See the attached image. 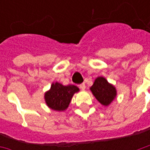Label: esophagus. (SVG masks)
<instances>
[{
  "label": "esophagus",
  "instance_id": "esophagus-1",
  "mask_svg": "<svg viewBox=\"0 0 150 150\" xmlns=\"http://www.w3.org/2000/svg\"><path fill=\"white\" fill-rule=\"evenodd\" d=\"M85 88H86V86H85V83H81V84L79 85V88L81 89L82 91H84Z\"/></svg>",
  "mask_w": 150,
  "mask_h": 150
}]
</instances>
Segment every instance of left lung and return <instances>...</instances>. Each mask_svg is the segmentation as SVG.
Returning a JSON list of instances; mask_svg holds the SVG:
<instances>
[{"mask_svg":"<svg viewBox=\"0 0 150 150\" xmlns=\"http://www.w3.org/2000/svg\"><path fill=\"white\" fill-rule=\"evenodd\" d=\"M90 90L96 99L105 107L108 106L115 100L117 95L115 86L108 83L103 76H99L95 79Z\"/></svg>","mask_w":150,"mask_h":150,"instance_id":"left-lung-1","label":"left lung"}]
</instances>
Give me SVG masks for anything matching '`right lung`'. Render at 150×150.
<instances>
[{
  "label": "right lung",
  "instance_id": "right-lung-1",
  "mask_svg": "<svg viewBox=\"0 0 150 150\" xmlns=\"http://www.w3.org/2000/svg\"><path fill=\"white\" fill-rule=\"evenodd\" d=\"M79 91V88L75 85L64 86L59 82H54L50 90L45 92L44 99L50 109L62 112L69 107L74 94Z\"/></svg>",
  "mask_w": 150,
  "mask_h": 150
}]
</instances>
